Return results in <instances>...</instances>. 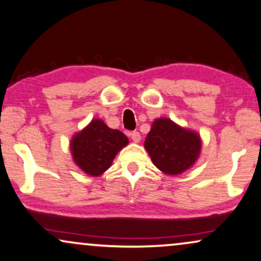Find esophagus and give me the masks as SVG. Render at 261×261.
<instances>
[{
	"mask_svg": "<svg viewBox=\"0 0 261 261\" xmlns=\"http://www.w3.org/2000/svg\"><path fill=\"white\" fill-rule=\"evenodd\" d=\"M130 138L134 142H140V140H141V135H140V133H139V132H132Z\"/></svg>",
	"mask_w": 261,
	"mask_h": 261,
	"instance_id": "34e87169",
	"label": "esophagus"
}]
</instances>
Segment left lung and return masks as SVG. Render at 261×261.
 I'll return each instance as SVG.
<instances>
[{
    "label": "left lung",
    "mask_w": 261,
    "mask_h": 261,
    "mask_svg": "<svg viewBox=\"0 0 261 261\" xmlns=\"http://www.w3.org/2000/svg\"><path fill=\"white\" fill-rule=\"evenodd\" d=\"M144 145L153 164L171 176L190 169L202 148L201 138L196 132L178 126L166 117L154 120Z\"/></svg>",
    "instance_id": "left-lung-1"
}]
</instances>
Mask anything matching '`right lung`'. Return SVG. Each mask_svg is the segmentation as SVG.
<instances>
[{
    "instance_id": "add662e5",
    "label": "right lung",
    "mask_w": 261,
    "mask_h": 261,
    "mask_svg": "<svg viewBox=\"0 0 261 261\" xmlns=\"http://www.w3.org/2000/svg\"><path fill=\"white\" fill-rule=\"evenodd\" d=\"M127 144L128 138L122 132L112 129L102 120L94 119L73 135L71 154L81 170L97 177L109 169L117 152Z\"/></svg>"
}]
</instances>
